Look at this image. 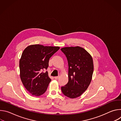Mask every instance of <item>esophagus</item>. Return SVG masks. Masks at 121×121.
Returning a JSON list of instances; mask_svg holds the SVG:
<instances>
[{
	"mask_svg": "<svg viewBox=\"0 0 121 121\" xmlns=\"http://www.w3.org/2000/svg\"><path fill=\"white\" fill-rule=\"evenodd\" d=\"M59 76H57V77H55L54 78L55 79H58L59 78Z\"/></svg>",
	"mask_w": 121,
	"mask_h": 121,
	"instance_id": "34e87169",
	"label": "esophagus"
}]
</instances>
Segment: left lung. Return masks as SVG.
<instances>
[{
    "instance_id": "8db88e82",
    "label": "left lung",
    "mask_w": 121,
    "mask_h": 121,
    "mask_svg": "<svg viewBox=\"0 0 121 121\" xmlns=\"http://www.w3.org/2000/svg\"><path fill=\"white\" fill-rule=\"evenodd\" d=\"M68 65V81L61 87L63 93L71 99L79 97L89 86L93 73V59L84 48L67 47L61 49Z\"/></svg>"
}]
</instances>
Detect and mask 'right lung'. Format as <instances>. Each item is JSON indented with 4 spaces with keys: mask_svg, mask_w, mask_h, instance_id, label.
<instances>
[{
    "mask_svg": "<svg viewBox=\"0 0 121 121\" xmlns=\"http://www.w3.org/2000/svg\"><path fill=\"white\" fill-rule=\"evenodd\" d=\"M60 49L58 46L41 44L28 46L23 51L20 60L21 80L26 89L35 96L43 95L51 79L47 70L51 57Z\"/></svg>",
    "mask_w": 121,
    "mask_h": 121,
    "instance_id": "obj_1",
    "label": "right lung"
}]
</instances>
